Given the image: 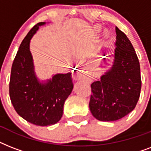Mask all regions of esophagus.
I'll return each instance as SVG.
<instances>
[{"label":"esophagus","instance_id":"34e87169","mask_svg":"<svg viewBox=\"0 0 151 151\" xmlns=\"http://www.w3.org/2000/svg\"><path fill=\"white\" fill-rule=\"evenodd\" d=\"M88 72V71L85 68H81L80 69V70H78V71L74 73L73 78H74V79H76V80L81 79V78H84V76H85V74H87Z\"/></svg>","mask_w":151,"mask_h":151}]
</instances>
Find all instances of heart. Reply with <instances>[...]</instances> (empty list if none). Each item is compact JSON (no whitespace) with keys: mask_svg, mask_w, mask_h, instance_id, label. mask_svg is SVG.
Wrapping results in <instances>:
<instances>
[{"mask_svg":"<svg viewBox=\"0 0 151 151\" xmlns=\"http://www.w3.org/2000/svg\"><path fill=\"white\" fill-rule=\"evenodd\" d=\"M93 30H94L95 33L98 34V33L101 32V30H102V26H101V25H99V24L95 25L94 27H93ZM104 34H105L106 35H107L108 30H105V31H104Z\"/></svg>","mask_w":151,"mask_h":151,"instance_id":"obj_1","label":"heart"}]
</instances>
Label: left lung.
<instances>
[{
  "label": "left lung",
  "instance_id": "1",
  "mask_svg": "<svg viewBox=\"0 0 151 151\" xmlns=\"http://www.w3.org/2000/svg\"><path fill=\"white\" fill-rule=\"evenodd\" d=\"M114 60L111 68L91 85L89 108L102 122L121 119L136 107L141 90L140 66L133 46L116 27Z\"/></svg>",
  "mask_w": 151,
  "mask_h": 151
}]
</instances>
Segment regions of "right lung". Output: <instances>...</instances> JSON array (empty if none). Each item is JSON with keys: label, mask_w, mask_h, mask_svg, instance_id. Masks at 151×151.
Listing matches in <instances>:
<instances>
[{"label": "right lung", "mask_w": 151, "mask_h": 151, "mask_svg": "<svg viewBox=\"0 0 151 151\" xmlns=\"http://www.w3.org/2000/svg\"><path fill=\"white\" fill-rule=\"evenodd\" d=\"M44 24L45 22L35 25L22 41L13 61L9 83L10 99L15 111L39 126L52 125L61 119L64 103L73 88L71 73L55 74L45 83L37 78L29 42Z\"/></svg>", "instance_id": "right-lung-1"}]
</instances>
